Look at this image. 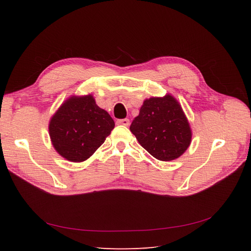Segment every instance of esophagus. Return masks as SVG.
<instances>
[{"mask_svg": "<svg viewBox=\"0 0 251 251\" xmlns=\"http://www.w3.org/2000/svg\"><path fill=\"white\" fill-rule=\"evenodd\" d=\"M117 125H124V126H128L129 125V120L128 119H122V120H117L116 121Z\"/></svg>", "mask_w": 251, "mask_h": 251, "instance_id": "obj_1", "label": "esophagus"}]
</instances>
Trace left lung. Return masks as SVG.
<instances>
[{
  "label": "left lung",
  "mask_w": 251,
  "mask_h": 251,
  "mask_svg": "<svg viewBox=\"0 0 251 251\" xmlns=\"http://www.w3.org/2000/svg\"><path fill=\"white\" fill-rule=\"evenodd\" d=\"M130 131L142 148L164 162L182 155L192 139L188 119L177 99L169 94L143 101Z\"/></svg>",
  "instance_id": "1"
}]
</instances>
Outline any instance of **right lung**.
<instances>
[{
  "label": "right lung",
  "mask_w": 251,
  "mask_h": 251,
  "mask_svg": "<svg viewBox=\"0 0 251 251\" xmlns=\"http://www.w3.org/2000/svg\"><path fill=\"white\" fill-rule=\"evenodd\" d=\"M114 121L92 95L72 96L51 116L49 129L55 150L73 163L86 161L114 128Z\"/></svg>",
  "instance_id": "obj_1"
}]
</instances>
